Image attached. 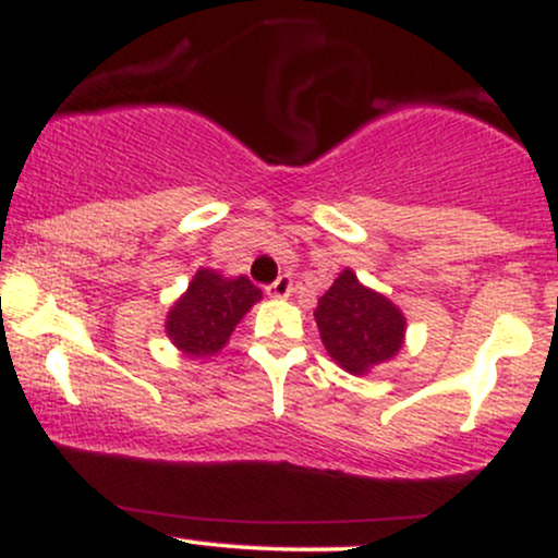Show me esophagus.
Instances as JSON below:
<instances>
[{"instance_id": "1", "label": "esophagus", "mask_w": 558, "mask_h": 558, "mask_svg": "<svg viewBox=\"0 0 558 558\" xmlns=\"http://www.w3.org/2000/svg\"><path fill=\"white\" fill-rule=\"evenodd\" d=\"M291 291H293L291 275H280V278L275 280L272 286H267V293H270L272 299H286V296H291Z\"/></svg>"}]
</instances>
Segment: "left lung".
I'll use <instances>...</instances> for the list:
<instances>
[{
  "mask_svg": "<svg viewBox=\"0 0 558 558\" xmlns=\"http://www.w3.org/2000/svg\"><path fill=\"white\" fill-rule=\"evenodd\" d=\"M315 319L328 354L351 375L393 360L407 332L399 306L362 286L351 270L338 275L328 293L319 296Z\"/></svg>",
  "mask_w": 558,
  "mask_h": 558,
  "instance_id": "8db88e82",
  "label": "left lung"
}]
</instances>
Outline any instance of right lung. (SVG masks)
I'll use <instances>...</instances> for the list:
<instances>
[{
  "mask_svg": "<svg viewBox=\"0 0 558 558\" xmlns=\"http://www.w3.org/2000/svg\"><path fill=\"white\" fill-rule=\"evenodd\" d=\"M262 299V291L246 275L222 278L202 267L189 283V291L172 304L165 332L191 360L213 356L228 343L241 317Z\"/></svg>",
  "mask_w": 558,
  "mask_h": 558,
  "instance_id": "1",
  "label": "right lung"
}]
</instances>
